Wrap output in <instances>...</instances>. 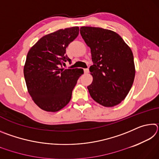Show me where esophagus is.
Here are the masks:
<instances>
[{
	"label": "esophagus",
	"mask_w": 159,
	"mask_h": 159,
	"mask_svg": "<svg viewBox=\"0 0 159 159\" xmlns=\"http://www.w3.org/2000/svg\"><path fill=\"white\" fill-rule=\"evenodd\" d=\"M88 72H89V69H84V73L85 74H88Z\"/></svg>",
	"instance_id": "1"
}]
</instances>
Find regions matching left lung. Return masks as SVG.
I'll return each mask as SVG.
<instances>
[{"label": "left lung", "mask_w": 159, "mask_h": 159, "mask_svg": "<svg viewBox=\"0 0 159 159\" xmlns=\"http://www.w3.org/2000/svg\"><path fill=\"white\" fill-rule=\"evenodd\" d=\"M80 33L90 48L93 83L88 86L94 100L106 107L120 104L130 91L135 75L133 54L116 32L82 26Z\"/></svg>", "instance_id": "obj_1"}]
</instances>
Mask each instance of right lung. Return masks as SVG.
I'll use <instances>...</instances> for the list:
<instances>
[{
    "mask_svg": "<svg viewBox=\"0 0 159 159\" xmlns=\"http://www.w3.org/2000/svg\"><path fill=\"white\" fill-rule=\"evenodd\" d=\"M79 33L78 26L60 29L43 36L28 52L24 66L26 87L34 102L44 111L64 108L83 74L82 69L62 68L64 62H71L66 48Z\"/></svg>",
    "mask_w": 159,
    "mask_h": 159,
    "instance_id": "right-lung-1",
    "label": "right lung"
}]
</instances>
